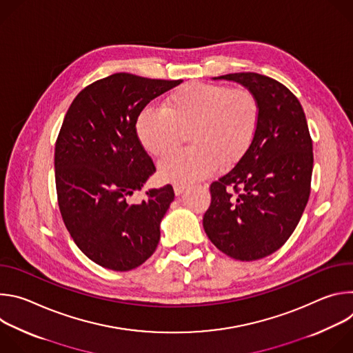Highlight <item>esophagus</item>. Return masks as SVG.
Wrapping results in <instances>:
<instances>
[{
    "mask_svg": "<svg viewBox=\"0 0 353 353\" xmlns=\"http://www.w3.org/2000/svg\"><path fill=\"white\" fill-rule=\"evenodd\" d=\"M185 188H187V185H185V184H181V183H176V184H174V192H176V195H180V194H183V192L185 191Z\"/></svg>",
    "mask_w": 353,
    "mask_h": 353,
    "instance_id": "34e87169",
    "label": "esophagus"
}]
</instances>
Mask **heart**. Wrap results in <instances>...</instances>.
<instances>
[{
	"label": "heart",
	"mask_w": 353,
	"mask_h": 353,
	"mask_svg": "<svg viewBox=\"0 0 353 353\" xmlns=\"http://www.w3.org/2000/svg\"><path fill=\"white\" fill-rule=\"evenodd\" d=\"M261 106L245 88L191 82L176 89L163 108L146 106L137 117L139 142L155 158H165L188 134L191 148L161 163V176L190 183L212 176L221 165L239 163L259 131Z\"/></svg>",
	"instance_id": "b5f03b06"
}]
</instances>
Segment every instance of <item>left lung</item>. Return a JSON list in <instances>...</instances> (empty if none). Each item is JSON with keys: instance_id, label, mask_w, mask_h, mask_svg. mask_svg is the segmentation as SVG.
Returning <instances> with one entry per match:
<instances>
[{"instance_id": "obj_1", "label": "left lung", "mask_w": 353, "mask_h": 353, "mask_svg": "<svg viewBox=\"0 0 353 353\" xmlns=\"http://www.w3.org/2000/svg\"><path fill=\"white\" fill-rule=\"evenodd\" d=\"M215 79L234 81L253 92L261 119L245 157L211 184L203 225L222 253L254 261L286 243L306 208L313 141L300 102L281 82L256 72Z\"/></svg>"}]
</instances>
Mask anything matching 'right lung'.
Listing matches in <instances>:
<instances>
[{
	"label": "right lung",
	"mask_w": 353,
	"mask_h": 353,
	"mask_svg": "<svg viewBox=\"0 0 353 353\" xmlns=\"http://www.w3.org/2000/svg\"><path fill=\"white\" fill-rule=\"evenodd\" d=\"M181 82L117 72L83 88L64 117L54 152L59 207L78 248L100 267L130 271L158 247L174 191L168 184L139 204L127 201L157 172L135 123L150 100Z\"/></svg>",
	"instance_id": "obj_1"
}]
</instances>
